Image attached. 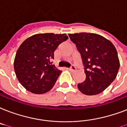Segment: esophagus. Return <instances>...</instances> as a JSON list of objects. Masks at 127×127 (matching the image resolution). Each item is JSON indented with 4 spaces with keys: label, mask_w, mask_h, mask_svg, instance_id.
Here are the masks:
<instances>
[{
    "label": "esophagus",
    "mask_w": 127,
    "mask_h": 127,
    "mask_svg": "<svg viewBox=\"0 0 127 127\" xmlns=\"http://www.w3.org/2000/svg\"><path fill=\"white\" fill-rule=\"evenodd\" d=\"M69 71H75V69H76V67H75L74 65H71V66L69 68Z\"/></svg>",
    "instance_id": "34e87169"
}]
</instances>
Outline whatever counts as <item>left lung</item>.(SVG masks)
<instances>
[{
	"label": "left lung",
	"mask_w": 127,
	"mask_h": 127,
	"mask_svg": "<svg viewBox=\"0 0 127 127\" xmlns=\"http://www.w3.org/2000/svg\"><path fill=\"white\" fill-rule=\"evenodd\" d=\"M80 53L86 78L77 84L81 93L97 95L115 80L120 67L117 50L109 40L93 33L68 34Z\"/></svg>",
	"instance_id": "8db88e82"
}]
</instances>
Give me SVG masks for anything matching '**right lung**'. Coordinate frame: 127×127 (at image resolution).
<instances>
[{"instance_id":"add662e5","label":"right lung","mask_w":127,"mask_h":127,"mask_svg":"<svg viewBox=\"0 0 127 127\" xmlns=\"http://www.w3.org/2000/svg\"><path fill=\"white\" fill-rule=\"evenodd\" d=\"M68 39L65 34H35L20 46L16 54L14 68L18 81L30 92L42 94L56 83L62 73L52 65L55 50Z\"/></svg>"}]
</instances>
